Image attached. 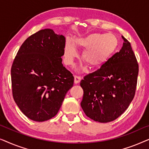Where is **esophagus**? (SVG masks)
<instances>
[{
    "instance_id": "34e87169",
    "label": "esophagus",
    "mask_w": 149,
    "mask_h": 149,
    "mask_svg": "<svg viewBox=\"0 0 149 149\" xmlns=\"http://www.w3.org/2000/svg\"><path fill=\"white\" fill-rule=\"evenodd\" d=\"M81 81V77L75 75V76H74V83H75V84H77V83H79Z\"/></svg>"
}]
</instances>
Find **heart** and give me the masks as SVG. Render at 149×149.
Wrapping results in <instances>:
<instances>
[{
    "mask_svg": "<svg viewBox=\"0 0 149 149\" xmlns=\"http://www.w3.org/2000/svg\"><path fill=\"white\" fill-rule=\"evenodd\" d=\"M77 47L85 49L82 58L90 66H98L113 54L118 45V39L111 33H94L74 40ZM64 61L67 64H73L77 56L76 47L70 40H67L64 46Z\"/></svg>",
    "mask_w": 149,
    "mask_h": 149,
    "instance_id": "b5f03b06",
    "label": "heart"
}]
</instances>
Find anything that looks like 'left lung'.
<instances>
[{"mask_svg":"<svg viewBox=\"0 0 149 149\" xmlns=\"http://www.w3.org/2000/svg\"><path fill=\"white\" fill-rule=\"evenodd\" d=\"M122 38L124 42L119 52L80 83L83 89L81 108L95 121L108 123L117 119L135 95L138 64L130 42Z\"/></svg>","mask_w":149,"mask_h":149,"instance_id":"8db88e82","label":"left lung"}]
</instances>
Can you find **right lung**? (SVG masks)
Listing matches in <instances>:
<instances>
[{
    "instance_id": "obj_1",
    "label": "right lung",
    "mask_w": 149,
    "mask_h": 149,
    "mask_svg": "<svg viewBox=\"0 0 149 149\" xmlns=\"http://www.w3.org/2000/svg\"><path fill=\"white\" fill-rule=\"evenodd\" d=\"M66 38L52 29L29 36L11 66L13 99L22 113L42 122L57 115L74 77L62 64Z\"/></svg>"
}]
</instances>
